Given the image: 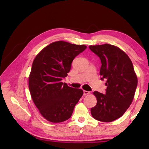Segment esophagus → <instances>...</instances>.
I'll return each instance as SVG.
<instances>
[{"instance_id":"34e87169","label":"esophagus","mask_w":149,"mask_h":149,"mask_svg":"<svg viewBox=\"0 0 149 149\" xmlns=\"http://www.w3.org/2000/svg\"><path fill=\"white\" fill-rule=\"evenodd\" d=\"M90 94V92L89 91H84V95H89Z\"/></svg>"}]
</instances>
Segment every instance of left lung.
Returning <instances> with one entry per match:
<instances>
[{"instance_id":"1","label":"left lung","mask_w":149,"mask_h":149,"mask_svg":"<svg viewBox=\"0 0 149 149\" xmlns=\"http://www.w3.org/2000/svg\"><path fill=\"white\" fill-rule=\"evenodd\" d=\"M89 49L100 58L101 80H107L105 95L95 91L97 103L91 112L95 119L104 122L120 118L130 107L137 86V77L127 54L114 45H91Z\"/></svg>"}]
</instances>
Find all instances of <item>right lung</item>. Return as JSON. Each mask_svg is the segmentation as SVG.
<instances>
[{
  "label": "right lung",
  "instance_id": "right-lung-1",
  "mask_svg": "<svg viewBox=\"0 0 149 149\" xmlns=\"http://www.w3.org/2000/svg\"><path fill=\"white\" fill-rule=\"evenodd\" d=\"M86 48L84 45L56 41L45 47L33 62L29 91L39 112L50 122L68 120L84 94L83 90L68 86L62 79L70 71L73 60Z\"/></svg>",
  "mask_w": 149,
  "mask_h": 149
}]
</instances>
